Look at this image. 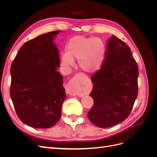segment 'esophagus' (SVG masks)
<instances>
[{
  "instance_id": "obj_1",
  "label": "esophagus",
  "mask_w": 157,
  "mask_h": 157,
  "mask_svg": "<svg viewBox=\"0 0 157 157\" xmlns=\"http://www.w3.org/2000/svg\"><path fill=\"white\" fill-rule=\"evenodd\" d=\"M75 78H77V76L75 77ZM66 92H67V94L71 95V96H77V95H78L76 85L72 82H69L67 84V88H66Z\"/></svg>"
}]
</instances>
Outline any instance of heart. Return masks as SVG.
Returning a JSON list of instances; mask_svg holds the SVG:
<instances>
[{"instance_id":"b5f03b06","label":"heart","mask_w":157,"mask_h":157,"mask_svg":"<svg viewBox=\"0 0 157 157\" xmlns=\"http://www.w3.org/2000/svg\"><path fill=\"white\" fill-rule=\"evenodd\" d=\"M105 45L99 38L76 36L67 45V52L61 55V61L72 65L73 60H78L80 69L84 72L94 73L101 67L105 54Z\"/></svg>"}]
</instances>
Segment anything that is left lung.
<instances>
[{
	"label": "left lung",
	"mask_w": 157,
	"mask_h": 157,
	"mask_svg": "<svg viewBox=\"0 0 157 157\" xmlns=\"http://www.w3.org/2000/svg\"><path fill=\"white\" fill-rule=\"evenodd\" d=\"M138 75L130 47L111 36L101 67L91 77L94 86L90 96L94 105L88 117L94 125L111 127L128 117L138 93Z\"/></svg>",
	"instance_id": "left-lung-1"
}]
</instances>
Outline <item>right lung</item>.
<instances>
[{"instance_id": "1", "label": "right lung", "mask_w": 157, "mask_h": 157, "mask_svg": "<svg viewBox=\"0 0 157 157\" xmlns=\"http://www.w3.org/2000/svg\"><path fill=\"white\" fill-rule=\"evenodd\" d=\"M55 31L26 42L10 67V94L19 118L36 128L54 126L66 98L63 77L57 71L59 52L53 44Z\"/></svg>"}]
</instances>
